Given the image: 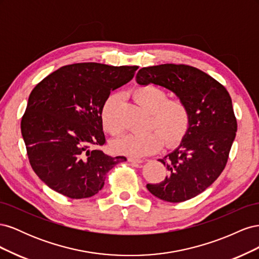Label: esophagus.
<instances>
[{
  "label": "esophagus",
  "instance_id": "1",
  "mask_svg": "<svg viewBox=\"0 0 259 259\" xmlns=\"http://www.w3.org/2000/svg\"><path fill=\"white\" fill-rule=\"evenodd\" d=\"M128 162H133V163H143L144 161L142 159H137V158H133V156H130L127 159Z\"/></svg>",
  "mask_w": 259,
  "mask_h": 259
}]
</instances>
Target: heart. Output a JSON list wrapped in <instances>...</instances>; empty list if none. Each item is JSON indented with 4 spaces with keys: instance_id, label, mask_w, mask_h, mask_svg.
Instances as JSON below:
<instances>
[{
    "instance_id": "obj_1",
    "label": "heart",
    "mask_w": 259,
    "mask_h": 259,
    "mask_svg": "<svg viewBox=\"0 0 259 259\" xmlns=\"http://www.w3.org/2000/svg\"><path fill=\"white\" fill-rule=\"evenodd\" d=\"M136 103L146 111L150 112L149 125L154 130L144 134H127L114 143L117 153L145 156L160 150L163 139L167 144L180 139L189 124V111L184 101L166 99L167 95L162 89L151 84L138 86L132 92ZM117 95L112 94L104 103L101 109V122L104 128L112 136H119L123 131L117 115Z\"/></svg>"
}]
</instances>
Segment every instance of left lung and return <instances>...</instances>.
<instances>
[{
    "mask_svg": "<svg viewBox=\"0 0 259 259\" xmlns=\"http://www.w3.org/2000/svg\"><path fill=\"white\" fill-rule=\"evenodd\" d=\"M136 82L174 93L189 111L182 142L159 160L168 175L160 184H147V189L171 203L197 197L222 174L236 138L237 120L229 93L210 75L186 65L142 68Z\"/></svg>",
    "mask_w": 259,
    "mask_h": 259,
    "instance_id": "left-lung-1",
    "label": "left lung"
}]
</instances>
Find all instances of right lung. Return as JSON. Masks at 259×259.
Returning a JSON list of instances; mask_svg holds the SVG:
<instances>
[{
	"label": "right lung",
	"instance_id": "right-lung-1",
	"mask_svg": "<svg viewBox=\"0 0 259 259\" xmlns=\"http://www.w3.org/2000/svg\"><path fill=\"white\" fill-rule=\"evenodd\" d=\"M137 66L82 62L61 67L31 92L21 134L31 166L51 189L70 199L90 198L125 156L98 149L106 143L101 109L111 91L130 82Z\"/></svg>",
	"mask_w": 259,
	"mask_h": 259
}]
</instances>
